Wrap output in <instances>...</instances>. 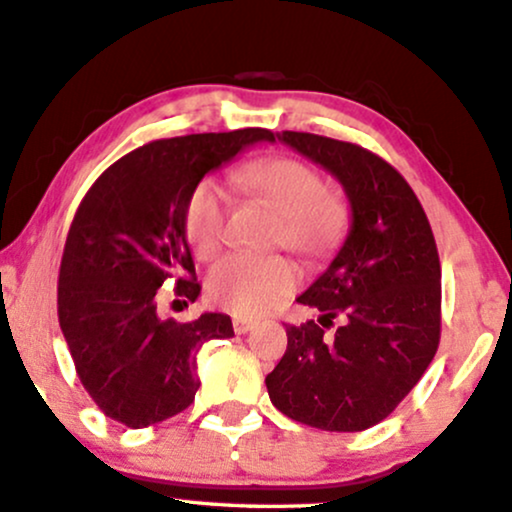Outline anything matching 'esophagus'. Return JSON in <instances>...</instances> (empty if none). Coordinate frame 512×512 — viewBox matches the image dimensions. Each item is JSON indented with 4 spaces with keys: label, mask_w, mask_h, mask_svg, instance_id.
I'll use <instances>...</instances> for the list:
<instances>
[{
    "label": "esophagus",
    "mask_w": 512,
    "mask_h": 512,
    "mask_svg": "<svg viewBox=\"0 0 512 512\" xmlns=\"http://www.w3.org/2000/svg\"><path fill=\"white\" fill-rule=\"evenodd\" d=\"M252 328H255V323H252V321H245V319H236V321H234V331H236L238 335L250 333Z\"/></svg>",
    "instance_id": "esophagus-1"
}]
</instances>
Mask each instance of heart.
Segmentation results:
<instances>
[{"label": "heart", "mask_w": 512, "mask_h": 512, "mask_svg": "<svg viewBox=\"0 0 512 512\" xmlns=\"http://www.w3.org/2000/svg\"><path fill=\"white\" fill-rule=\"evenodd\" d=\"M234 184L264 200L281 215L276 245L302 257H321L345 229V208L328 196V186L312 165L295 158L252 160L234 174ZM229 191L217 179L198 181L184 208V231L198 260H215L226 245ZM300 283V269L286 257L234 255L208 276V295L224 312L260 319L283 307Z\"/></svg>", "instance_id": "1"}]
</instances>
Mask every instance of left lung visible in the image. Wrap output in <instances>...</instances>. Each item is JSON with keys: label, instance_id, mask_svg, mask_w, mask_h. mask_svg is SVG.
Here are the masks:
<instances>
[{"label": "left lung", "instance_id": "1", "mask_svg": "<svg viewBox=\"0 0 512 512\" xmlns=\"http://www.w3.org/2000/svg\"><path fill=\"white\" fill-rule=\"evenodd\" d=\"M276 139L340 181L349 231L297 297L319 309V319L286 328L288 349L264 383L271 404L297 423L361 432L397 409L437 352L435 236L416 193L383 158L307 132H276Z\"/></svg>", "mask_w": 512, "mask_h": 512}]
</instances>
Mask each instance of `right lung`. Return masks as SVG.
Segmentation results:
<instances>
[{
  "instance_id": "obj_1",
  "label": "right lung",
  "mask_w": 512,
  "mask_h": 512,
  "mask_svg": "<svg viewBox=\"0 0 512 512\" xmlns=\"http://www.w3.org/2000/svg\"><path fill=\"white\" fill-rule=\"evenodd\" d=\"M274 141L269 129L160 139L113 163L84 196L70 224L58 323L84 390L108 418L148 428L196 397L198 349L231 338L226 314L181 323L160 314L165 290L196 302V264L184 208L205 174L245 148Z\"/></svg>"
}]
</instances>
